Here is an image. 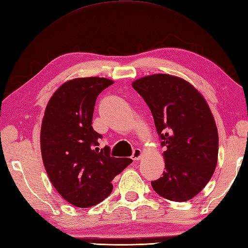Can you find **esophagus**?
<instances>
[{"label": "esophagus", "instance_id": "esophagus-1", "mask_svg": "<svg viewBox=\"0 0 248 248\" xmlns=\"http://www.w3.org/2000/svg\"><path fill=\"white\" fill-rule=\"evenodd\" d=\"M141 156H142V152H141V150H140V149H138V148L134 149V151H133V155H132L133 160H135V161H138V160H140V158H141Z\"/></svg>", "mask_w": 248, "mask_h": 248}]
</instances>
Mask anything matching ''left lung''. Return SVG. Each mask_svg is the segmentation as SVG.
<instances>
[{
  "mask_svg": "<svg viewBox=\"0 0 248 248\" xmlns=\"http://www.w3.org/2000/svg\"><path fill=\"white\" fill-rule=\"evenodd\" d=\"M160 135L165 170L151 182L164 199L186 202L211 180L218 160V130L209 106L192 84L170 74H152L133 82Z\"/></svg>",
  "mask_w": 248,
  "mask_h": 248,
  "instance_id": "obj_1",
  "label": "left lung"
}]
</instances>
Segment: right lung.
<instances>
[{
	"label": "right lung",
	"instance_id": "obj_1",
	"mask_svg": "<svg viewBox=\"0 0 248 248\" xmlns=\"http://www.w3.org/2000/svg\"><path fill=\"white\" fill-rule=\"evenodd\" d=\"M113 81L78 78L60 86L48 101L41 126V153L48 178L57 192L80 208L108 198L111 181L133 162L99 150L101 135L92 126L97 96Z\"/></svg>",
	"mask_w": 248,
	"mask_h": 248
}]
</instances>
